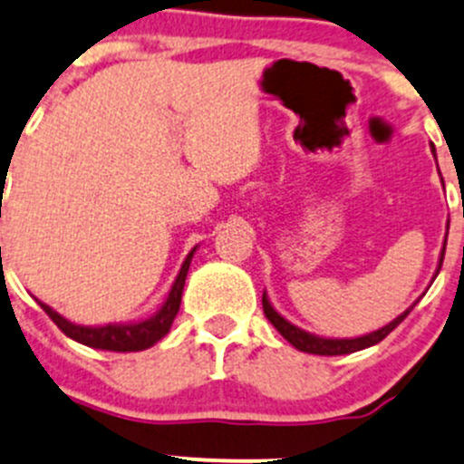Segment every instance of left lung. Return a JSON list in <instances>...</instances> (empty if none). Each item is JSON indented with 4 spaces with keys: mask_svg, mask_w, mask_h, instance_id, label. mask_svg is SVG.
<instances>
[{
    "mask_svg": "<svg viewBox=\"0 0 464 464\" xmlns=\"http://www.w3.org/2000/svg\"><path fill=\"white\" fill-rule=\"evenodd\" d=\"M444 247H447V241H444ZM444 247L442 252H440V261H438V270H435L433 277H438L440 268H442V259H444ZM261 304H264V314L266 318L273 323V327L277 329L279 334H282L284 338H286L288 343H291L295 350L300 352H306V354H320V356H341V354H352V352H359V350H365V347H372L377 345V343H382L383 338L388 336L390 332H392L394 327H397L399 323H401L403 318H406L408 314L412 311V306H408L403 314H399L397 318L390 320L386 327L377 329V332L372 334H365V336H356V338H324V336H315V334H309L304 332V329L295 327L293 323H288L284 315H279L277 311H275V306L270 304L268 295H266L264 291V297H261Z\"/></svg>",
    "mask_w": 464,
    "mask_h": 464,
    "instance_id": "1",
    "label": "left lung"
}]
</instances>
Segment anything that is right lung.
<instances>
[{
	"label": "right lung",
	"mask_w": 464,
	"mask_h": 464,
	"mask_svg": "<svg viewBox=\"0 0 464 464\" xmlns=\"http://www.w3.org/2000/svg\"><path fill=\"white\" fill-rule=\"evenodd\" d=\"M198 247V246H196ZM194 250L187 255V259L182 261L180 273H178L176 282H173L171 291H169L164 304L155 311L150 318L137 320V323H114V324H101V327H85V324L70 323L67 318H63L58 311H53L52 306L40 302V306L44 309V314L58 324L65 336H70L72 341L81 343V345L94 347V350H108V352H141L153 347L155 343L162 341L164 336L171 329L173 320H176L178 311H180V300H182V288H185L187 273H189L191 256Z\"/></svg>",
	"instance_id": "add662e5"
}]
</instances>
